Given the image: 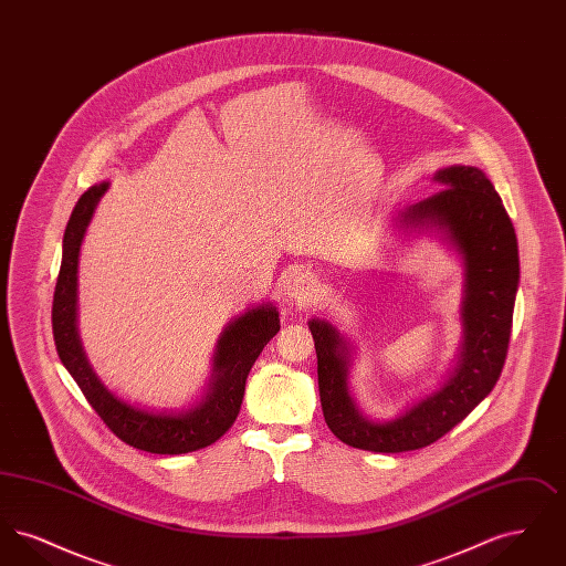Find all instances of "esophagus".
<instances>
[{"instance_id": "esophagus-1", "label": "esophagus", "mask_w": 566, "mask_h": 566, "mask_svg": "<svg viewBox=\"0 0 566 566\" xmlns=\"http://www.w3.org/2000/svg\"><path fill=\"white\" fill-rule=\"evenodd\" d=\"M289 295L291 298H295L298 303H305L310 301L314 293H316V280L310 275V273H295L291 280H289Z\"/></svg>"}]
</instances>
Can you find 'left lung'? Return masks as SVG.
Returning <instances> with one entry per match:
<instances>
[{"instance_id":"left-lung-1","label":"left lung","mask_w":566,"mask_h":566,"mask_svg":"<svg viewBox=\"0 0 566 566\" xmlns=\"http://www.w3.org/2000/svg\"><path fill=\"white\" fill-rule=\"evenodd\" d=\"M432 182L441 190L405 208L395 220L409 233H434L462 263V339L441 386L392 420H371L350 395V342L328 321L307 323L318 356L324 422L358 450L397 454L431 446L484 401L505 365L520 282L512 220L480 167L450 165Z\"/></svg>"}]
</instances>
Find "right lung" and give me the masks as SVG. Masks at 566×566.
Wrapping results in <instances>:
<instances>
[{"label":"right lung","mask_w":566,"mask_h":566,"mask_svg":"<svg viewBox=\"0 0 566 566\" xmlns=\"http://www.w3.org/2000/svg\"><path fill=\"white\" fill-rule=\"evenodd\" d=\"M108 180L82 195L63 235V259L53 298L54 346L63 367L81 386L82 395L109 431L125 443L150 454H187L212 446L240 413L245 377L259 354L280 331L273 303L256 305L227 324L216 342L212 376L195 403L182 409H146L114 395L93 371L78 335V256L86 227Z\"/></svg>","instance_id":"right-lung-1"}]
</instances>
